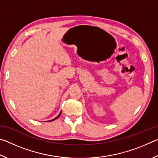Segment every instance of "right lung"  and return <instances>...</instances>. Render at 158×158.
<instances>
[{
	"instance_id": "1",
	"label": "right lung",
	"mask_w": 158,
	"mask_h": 158,
	"mask_svg": "<svg viewBox=\"0 0 158 158\" xmlns=\"http://www.w3.org/2000/svg\"><path fill=\"white\" fill-rule=\"evenodd\" d=\"M60 114H61V111L60 112V114H58V116H57L56 117V118H53V119H52V120H50V121H54V120H56V118H58L60 116Z\"/></svg>"
}]
</instances>
